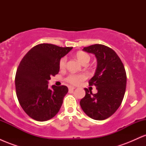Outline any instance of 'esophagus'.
<instances>
[{
    "mask_svg": "<svg viewBox=\"0 0 146 146\" xmlns=\"http://www.w3.org/2000/svg\"><path fill=\"white\" fill-rule=\"evenodd\" d=\"M68 89H69V90H73L74 89H75V87H74V86H69V87H68Z\"/></svg>",
    "mask_w": 146,
    "mask_h": 146,
    "instance_id": "34e87169",
    "label": "esophagus"
}]
</instances>
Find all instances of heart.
<instances>
[{"mask_svg": "<svg viewBox=\"0 0 146 146\" xmlns=\"http://www.w3.org/2000/svg\"><path fill=\"white\" fill-rule=\"evenodd\" d=\"M76 58L82 64H83L84 62L88 61L90 60V56L88 54L84 52H78L76 54ZM66 58L64 57L62 58L60 61V67L61 68H63L66 66ZM86 78V75L84 74H70L66 78V81L72 84H79L81 82L84 80Z\"/></svg>", "mask_w": 146, "mask_h": 146, "instance_id": "obj_1", "label": "heart"}]
</instances>
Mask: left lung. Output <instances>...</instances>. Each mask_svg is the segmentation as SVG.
I'll return each mask as SVG.
<instances>
[{"mask_svg": "<svg viewBox=\"0 0 146 146\" xmlns=\"http://www.w3.org/2000/svg\"><path fill=\"white\" fill-rule=\"evenodd\" d=\"M83 51L93 53L97 58V68L88 81L96 86L93 94L87 88L80 104L83 111L90 118L104 120L113 115L121 105L126 87V73L119 57L112 48L103 44H93Z\"/></svg>", "mask_w": 146, "mask_h": 146, "instance_id": "1", "label": "left lung"}]
</instances>
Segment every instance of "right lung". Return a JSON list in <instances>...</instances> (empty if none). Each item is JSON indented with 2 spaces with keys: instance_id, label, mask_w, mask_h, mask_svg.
Returning <instances> with one entry per match:
<instances>
[{
  "instance_id": "add662e5",
  "label": "right lung",
  "mask_w": 146,
  "mask_h": 146,
  "mask_svg": "<svg viewBox=\"0 0 146 146\" xmlns=\"http://www.w3.org/2000/svg\"><path fill=\"white\" fill-rule=\"evenodd\" d=\"M72 48L40 44L30 49L21 60L15 78L16 95L31 118L47 121L59 112L68 89L66 86L55 85L49 88L48 80L58 74L60 59Z\"/></svg>"
}]
</instances>
